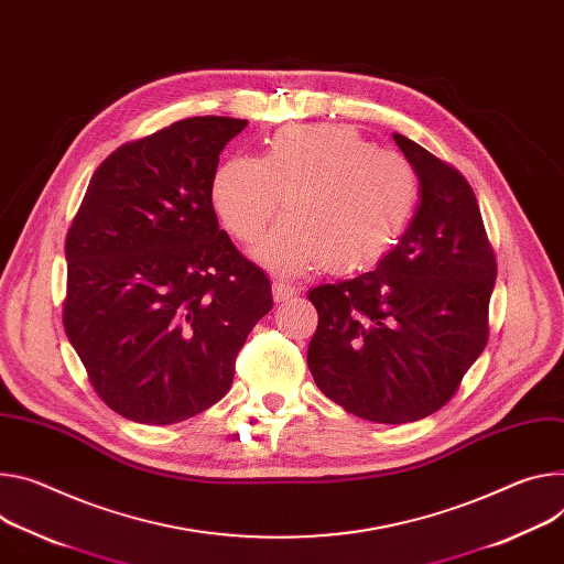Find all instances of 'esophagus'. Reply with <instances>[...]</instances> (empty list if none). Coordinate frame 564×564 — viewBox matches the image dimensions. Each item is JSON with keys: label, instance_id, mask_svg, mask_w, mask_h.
Listing matches in <instances>:
<instances>
[{"label": "esophagus", "instance_id": "34e87169", "mask_svg": "<svg viewBox=\"0 0 564 564\" xmlns=\"http://www.w3.org/2000/svg\"><path fill=\"white\" fill-rule=\"evenodd\" d=\"M296 288H292V285H288V283H281V281H274L272 283V294H274V301L276 303H288V301H292L294 296H296Z\"/></svg>", "mask_w": 564, "mask_h": 564}]
</instances>
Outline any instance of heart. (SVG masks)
<instances>
[{
	"label": "heart",
	"mask_w": 564,
	"mask_h": 564,
	"mask_svg": "<svg viewBox=\"0 0 564 564\" xmlns=\"http://www.w3.org/2000/svg\"><path fill=\"white\" fill-rule=\"evenodd\" d=\"M419 193L412 162L341 123L281 128L261 160L229 158L212 182L214 209L240 242L259 240L285 202L290 220L261 247L285 272L322 261L335 274L373 268L412 223Z\"/></svg>",
	"instance_id": "b5f03b06"
}]
</instances>
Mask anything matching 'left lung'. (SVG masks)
<instances>
[{"label":"left lung","instance_id":"8db88e82","mask_svg":"<svg viewBox=\"0 0 564 564\" xmlns=\"http://www.w3.org/2000/svg\"><path fill=\"white\" fill-rule=\"evenodd\" d=\"M421 202L373 272L313 288L308 367L326 398L373 423L421 421L452 400L488 344L497 259L473 186L402 134Z\"/></svg>","mask_w":564,"mask_h":564}]
</instances>
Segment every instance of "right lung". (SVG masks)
Listing matches in <instances>:
<instances>
[{
    "label": "right lung",
    "mask_w": 564,
    "mask_h": 564,
    "mask_svg": "<svg viewBox=\"0 0 564 564\" xmlns=\"http://www.w3.org/2000/svg\"><path fill=\"white\" fill-rule=\"evenodd\" d=\"M245 119L193 117L119 145L65 240V333L96 395L128 421L171 425L231 387L272 311L268 274L218 227L212 182Z\"/></svg>",
    "instance_id": "obj_1"
}]
</instances>
